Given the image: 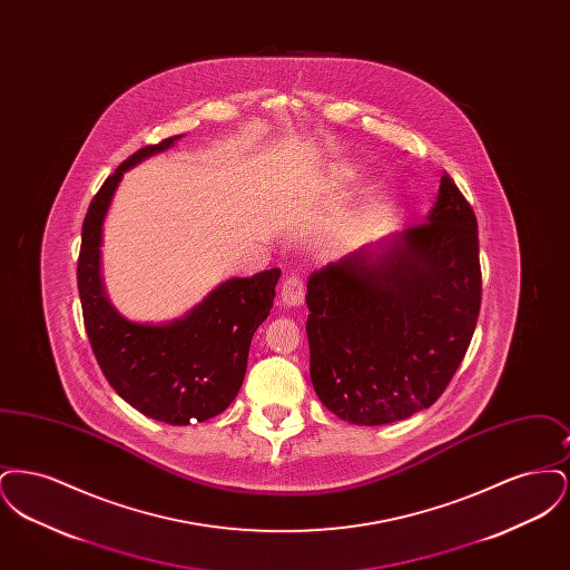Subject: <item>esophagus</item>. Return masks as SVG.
Listing matches in <instances>:
<instances>
[{
  "mask_svg": "<svg viewBox=\"0 0 570 570\" xmlns=\"http://www.w3.org/2000/svg\"><path fill=\"white\" fill-rule=\"evenodd\" d=\"M303 297H305V286H303L301 277L291 275V277H286V279L282 282L279 298H282V303H284L286 307H297V305L303 303Z\"/></svg>",
  "mask_w": 570,
  "mask_h": 570,
  "instance_id": "esophagus-1",
  "label": "esophagus"
}]
</instances>
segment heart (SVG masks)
<instances>
[{"label":"heart","mask_w":570,"mask_h":570,"mask_svg":"<svg viewBox=\"0 0 570 570\" xmlns=\"http://www.w3.org/2000/svg\"><path fill=\"white\" fill-rule=\"evenodd\" d=\"M340 179H346V177H351L353 175V170L351 168H346V166H342V168H337V173H335Z\"/></svg>","instance_id":"heart-1"}]
</instances>
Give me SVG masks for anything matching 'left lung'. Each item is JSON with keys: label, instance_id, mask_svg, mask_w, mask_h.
Returning <instances> with one entry per match:
<instances>
[{"label": "left lung", "instance_id": "left-lung-1", "mask_svg": "<svg viewBox=\"0 0 570 570\" xmlns=\"http://www.w3.org/2000/svg\"><path fill=\"white\" fill-rule=\"evenodd\" d=\"M305 303L309 379L333 414L386 425L432 406L481 309L476 217L453 179L423 224L312 273Z\"/></svg>", "mask_w": 570, "mask_h": 570}]
</instances>
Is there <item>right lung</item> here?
<instances>
[{"label": "right lung", "instance_id": "1", "mask_svg": "<svg viewBox=\"0 0 570 570\" xmlns=\"http://www.w3.org/2000/svg\"><path fill=\"white\" fill-rule=\"evenodd\" d=\"M181 135L138 149L94 196L82 222L79 297L91 351L117 395L140 414L168 425L214 419L233 404L245 379L254 331L269 316L279 269L230 277L170 323H135L121 316L100 272L102 226L128 168L166 151Z\"/></svg>", "mask_w": 570, "mask_h": 570}]
</instances>
